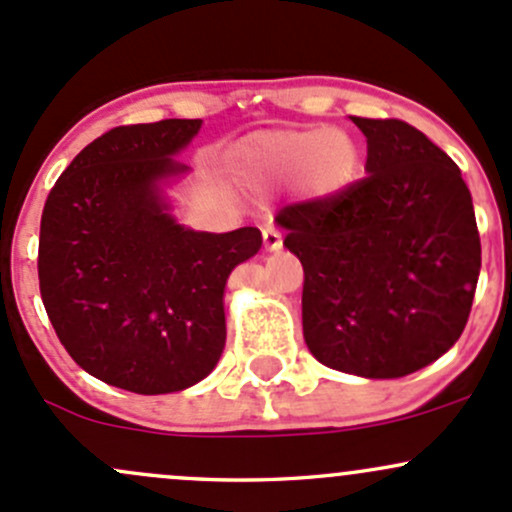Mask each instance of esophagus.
Returning a JSON list of instances; mask_svg holds the SVG:
<instances>
[{"mask_svg":"<svg viewBox=\"0 0 512 512\" xmlns=\"http://www.w3.org/2000/svg\"><path fill=\"white\" fill-rule=\"evenodd\" d=\"M263 246H266V251H278L283 246V236L276 227L263 229Z\"/></svg>","mask_w":512,"mask_h":512,"instance_id":"obj_1","label":"esophagus"}]
</instances>
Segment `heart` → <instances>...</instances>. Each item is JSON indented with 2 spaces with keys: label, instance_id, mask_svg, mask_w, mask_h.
Wrapping results in <instances>:
<instances>
[{
  "label": "heart",
  "instance_id": "heart-1",
  "mask_svg": "<svg viewBox=\"0 0 512 512\" xmlns=\"http://www.w3.org/2000/svg\"><path fill=\"white\" fill-rule=\"evenodd\" d=\"M244 173L258 183H300L312 197L339 195L359 178L361 153L346 131H268L239 148Z\"/></svg>",
  "mask_w": 512,
  "mask_h": 512
}]
</instances>
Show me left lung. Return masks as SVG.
Wrapping results in <instances>:
<instances>
[{"instance_id":"left-lung-1","label":"left lung","mask_w":512,"mask_h":512,"mask_svg":"<svg viewBox=\"0 0 512 512\" xmlns=\"http://www.w3.org/2000/svg\"><path fill=\"white\" fill-rule=\"evenodd\" d=\"M366 178L278 212L300 258L302 334L317 361L400 378L452 349L481 271V239L461 170L415 126L351 117Z\"/></svg>"}]
</instances>
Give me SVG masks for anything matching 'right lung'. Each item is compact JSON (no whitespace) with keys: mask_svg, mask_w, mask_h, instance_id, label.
I'll list each match as a JSON object with an SVG mask.
<instances>
[{"mask_svg":"<svg viewBox=\"0 0 512 512\" xmlns=\"http://www.w3.org/2000/svg\"><path fill=\"white\" fill-rule=\"evenodd\" d=\"M202 119L114 126L87 144L41 214L38 285L60 344L90 376L131 393L195 386L222 356L224 285L258 254L256 227L192 232L161 185Z\"/></svg>","mask_w":512,"mask_h":512,"instance_id":"right-lung-1","label":"right lung"}]
</instances>
